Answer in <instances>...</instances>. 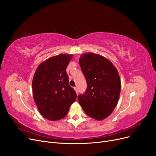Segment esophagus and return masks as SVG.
I'll use <instances>...</instances> for the list:
<instances>
[{
    "mask_svg": "<svg viewBox=\"0 0 156 156\" xmlns=\"http://www.w3.org/2000/svg\"><path fill=\"white\" fill-rule=\"evenodd\" d=\"M74 90H75V91H76V92L77 94L78 95V94H79V90H78V88H77V87H74Z\"/></svg>",
    "mask_w": 156,
    "mask_h": 156,
    "instance_id": "obj_1",
    "label": "esophagus"
}]
</instances>
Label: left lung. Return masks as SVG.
Returning <instances> with one entry per match:
<instances>
[{"instance_id":"obj_1","label":"left lung","mask_w":156,"mask_h":156,"mask_svg":"<svg viewBox=\"0 0 156 156\" xmlns=\"http://www.w3.org/2000/svg\"><path fill=\"white\" fill-rule=\"evenodd\" d=\"M79 64L87 83L83 94L78 96L87 115L97 120L110 115L117 104L121 80L117 69L104 57L93 53L84 54Z\"/></svg>"}]
</instances>
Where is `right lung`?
<instances>
[{
    "label": "right lung",
    "mask_w": 156,
    "mask_h": 156,
    "mask_svg": "<svg viewBox=\"0 0 156 156\" xmlns=\"http://www.w3.org/2000/svg\"><path fill=\"white\" fill-rule=\"evenodd\" d=\"M72 57L65 54L52 57L36 69L32 81L34 99L41 114L46 119H62L76 100V92L69 85L66 71Z\"/></svg>",
    "instance_id": "right-lung-1"
}]
</instances>
